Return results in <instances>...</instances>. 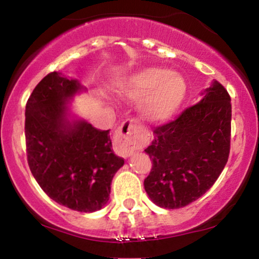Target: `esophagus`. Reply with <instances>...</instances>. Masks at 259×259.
<instances>
[{"label":"esophagus","instance_id":"obj_1","mask_svg":"<svg viewBox=\"0 0 259 259\" xmlns=\"http://www.w3.org/2000/svg\"><path fill=\"white\" fill-rule=\"evenodd\" d=\"M137 130V122L135 119H126L120 124L117 129V144L118 153L122 157L126 158L133 155V149L135 147V133Z\"/></svg>","mask_w":259,"mask_h":259}]
</instances>
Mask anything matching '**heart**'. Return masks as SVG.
<instances>
[{"instance_id":"1","label":"heart","mask_w":259,"mask_h":259,"mask_svg":"<svg viewBox=\"0 0 259 259\" xmlns=\"http://www.w3.org/2000/svg\"><path fill=\"white\" fill-rule=\"evenodd\" d=\"M120 97L141 102V115L147 122L168 119L179 109L186 95L181 75L162 67H146L130 75L117 90Z\"/></svg>"}]
</instances>
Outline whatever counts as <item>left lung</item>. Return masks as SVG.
Instances as JSON below:
<instances>
[{
  "label": "left lung",
  "mask_w": 259,
  "mask_h": 259,
  "mask_svg": "<svg viewBox=\"0 0 259 259\" xmlns=\"http://www.w3.org/2000/svg\"><path fill=\"white\" fill-rule=\"evenodd\" d=\"M204 98L177 119L154 129L146 153L153 167L144 189L154 204L181 208L204 195L222 174L230 154L231 97L214 80Z\"/></svg>",
  "instance_id": "8db88e82"
}]
</instances>
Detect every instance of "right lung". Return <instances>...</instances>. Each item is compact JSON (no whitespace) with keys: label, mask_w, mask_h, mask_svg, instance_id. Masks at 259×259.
Wrapping results in <instances>:
<instances>
[{"label":"right lung","mask_w":259,"mask_h":259,"mask_svg":"<svg viewBox=\"0 0 259 259\" xmlns=\"http://www.w3.org/2000/svg\"><path fill=\"white\" fill-rule=\"evenodd\" d=\"M84 90L58 72L48 73L26 104L27 161L52 200L78 212H95L109 201L113 175L124 164L112 150L109 130L68 119L67 102Z\"/></svg>","instance_id":"obj_1"}]
</instances>
